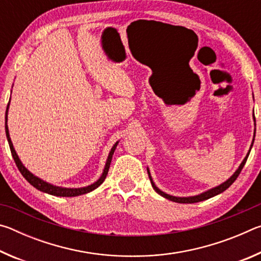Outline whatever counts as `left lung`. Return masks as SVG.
Returning a JSON list of instances; mask_svg holds the SVG:
<instances>
[{
    "label": "left lung",
    "mask_w": 261,
    "mask_h": 261,
    "mask_svg": "<svg viewBox=\"0 0 261 261\" xmlns=\"http://www.w3.org/2000/svg\"><path fill=\"white\" fill-rule=\"evenodd\" d=\"M253 121H254V126H255V117H254V115H253ZM254 137H255V127H254V132H253L252 143H251L250 149H249V152H247L246 156L244 158V160H243V161L241 162L240 167L237 168L235 173H233V174L230 176V177H229V178L226 180V182L221 183L220 185H218V187H214V188H212V189H210V190H206V191L201 192V193H199V194H196V196H190V197H176V196H171V194H168V193H166V192H163L162 190H160V189H159V188L156 187L155 183H154L153 178H152V175H151V171H149V168L147 167V174H148L149 179H151L152 187H153V189L155 190V191H156L159 194H160V196H162L163 198H166V199H168V200L175 201V202H179V204H193V202H199V201H202V200H207V199H210V198H212V197L218 196V194L222 193L223 191H226V190H227L229 187H230V185H231L233 182H235L236 178L238 177V175H240V173H241L242 169H243V167H244V165H245L247 158H249V154H250V152H251V148H252V146H253Z\"/></svg>",
    "instance_id": "8db88e82"
}]
</instances>
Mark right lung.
I'll use <instances>...</instances> for the list:
<instances>
[{
    "mask_svg": "<svg viewBox=\"0 0 261 261\" xmlns=\"http://www.w3.org/2000/svg\"><path fill=\"white\" fill-rule=\"evenodd\" d=\"M11 99V98H10ZM9 106H10V100H9V103L7 106V110H6V135H7V139H8V143H9V146H10V151L12 154V158H14V160L16 162V166L18 167V169L20 171V174L24 176V178L28 180V182L34 187L35 189H38L39 191L41 192H45L48 194H51V196H56V197H76V196H81V194H85L88 193L91 191H93L96 188H99L101 184L103 183L105 178L107 177V174H108V170H109V167H110V162H112V159H113V154L115 152V149H116L117 145H118V141L114 144V146L110 149V152L108 154V158H107V161H106V165L105 168L102 170V174H101L100 177L95 180L94 183H92L90 185H87V187H83V188H63V187H57V185H54L51 183H48L46 180H43L42 178L38 177V176H35L33 173H31V171L26 168L23 162L20 161V159L18 156V154L15 151V147H14V144H12L11 138H10V135H9V127H8V113H9Z\"/></svg>",
    "mask_w": 261,
    "mask_h": 261,
    "instance_id": "obj_1",
    "label": "right lung"
}]
</instances>
